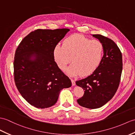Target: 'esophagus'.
I'll use <instances>...</instances> for the list:
<instances>
[{
  "label": "esophagus",
  "instance_id": "obj_1",
  "mask_svg": "<svg viewBox=\"0 0 135 135\" xmlns=\"http://www.w3.org/2000/svg\"><path fill=\"white\" fill-rule=\"evenodd\" d=\"M71 82H72V84H73V86H75V80H73V79H71Z\"/></svg>",
  "mask_w": 135,
  "mask_h": 135
}]
</instances>
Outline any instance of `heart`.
<instances>
[{
    "label": "heart",
    "instance_id": "obj_1",
    "mask_svg": "<svg viewBox=\"0 0 135 135\" xmlns=\"http://www.w3.org/2000/svg\"><path fill=\"white\" fill-rule=\"evenodd\" d=\"M103 55L101 42L78 34L68 37L63 45L58 44L53 49V57L61 70H64L71 60L73 62L66 70L70 76L91 74L101 64Z\"/></svg>",
    "mask_w": 135,
    "mask_h": 135
}]
</instances>
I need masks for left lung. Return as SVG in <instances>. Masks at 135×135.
<instances>
[{
	"mask_svg": "<svg viewBox=\"0 0 135 135\" xmlns=\"http://www.w3.org/2000/svg\"><path fill=\"white\" fill-rule=\"evenodd\" d=\"M103 46V55L98 67L76 84L84 90L78 104L88 109L102 107L113 98L120 84L123 59L120 49L113 41L101 34H93Z\"/></svg>",
	"mask_w": 135,
	"mask_h": 135,
	"instance_id": "obj_1",
	"label": "left lung"
}]
</instances>
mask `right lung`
I'll use <instances>...</instances> for the list:
<instances>
[{
	"instance_id": "right-lung-1",
	"label": "right lung",
	"mask_w": 135,
	"mask_h": 135,
	"mask_svg": "<svg viewBox=\"0 0 135 135\" xmlns=\"http://www.w3.org/2000/svg\"><path fill=\"white\" fill-rule=\"evenodd\" d=\"M69 31L36 30L25 37L15 51V85L23 98L37 108L54 105L60 91L72 86L53 57L55 47Z\"/></svg>"
}]
</instances>
